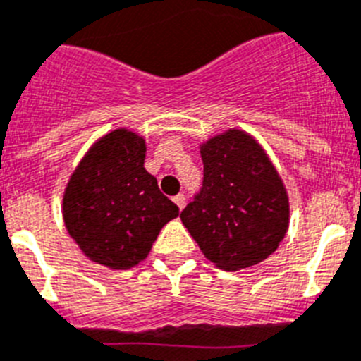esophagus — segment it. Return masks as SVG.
<instances>
[{"mask_svg": "<svg viewBox=\"0 0 361 361\" xmlns=\"http://www.w3.org/2000/svg\"><path fill=\"white\" fill-rule=\"evenodd\" d=\"M174 203H176L178 207H180V211L185 207V194H178V196H174Z\"/></svg>", "mask_w": 361, "mask_h": 361, "instance_id": "esophagus-1", "label": "esophagus"}]
</instances>
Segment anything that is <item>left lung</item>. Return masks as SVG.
I'll return each instance as SVG.
<instances>
[{
	"instance_id": "obj_1",
	"label": "left lung",
	"mask_w": 361,
	"mask_h": 361,
	"mask_svg": "<svg viewBox=\"0 0 361 361\" xmlns=\"http://www.w3.org/2000/svg\"><path fill=\"white\" fill-rule=\"evenodd\" d=\"M203 183L181 221L207 259L240 271L274 252L289 227V198L255 137L227 130L202 145Z\"/></svg>"
}]
</instances>
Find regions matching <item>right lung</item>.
Listing matches in <instances>:
<instances>
[{
  "label": "right lung",
  "instance_id": "right-lung-1",
  "mask_svg": "<svg viewBox=\"0 0 361 361\" xmlns=\"http://www.w3.org/2000/svg\"><path fill=\"white\" fill-rule=\"evenodd\" d=\"M143 163L145 140L116 128L90 147L68 180L65 227L99 265L118 271L137 265L163 225L180 214Z\"/></svg>",
  "mask_w": 361,
  "mask_h": 361
}]
</instances>
